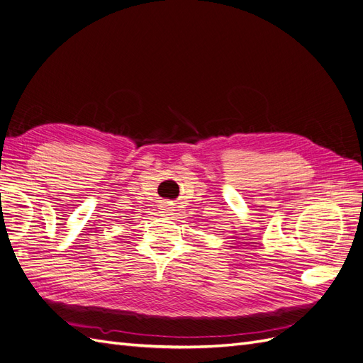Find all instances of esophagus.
<instances>
[{"mask_svg":"<svg viewBox=\"0 0 363 363\" xmlns=\"http://www.w3.org/2000/svg\"><path fill=\"white\" fill-rule=\"evenodd\" d=\"M160 213H162V216H168V215L172 213V208L169 207L168 203H163V204L160 206Z\"/></svg>","mask_w":363,"mask_h":363,"instance_id":"1","label":"esophagus"}]
</instances>
